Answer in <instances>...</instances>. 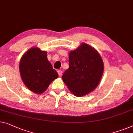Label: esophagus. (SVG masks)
<instances>
[{"instance_id":"34e87169","label":"esophagus","mask_w":133,"mask_h":133,"mask_svg":"<svg viewBox=\"0 0 133 133\" xmlns=\"http://www.w3.org/2000/svg\"><path fill=\"white\" fill-rule=\"evenodd\" d=\"M57 73H58L59 76H61L62 75V71L57 70Z\"/></svg>"}]
</instances>
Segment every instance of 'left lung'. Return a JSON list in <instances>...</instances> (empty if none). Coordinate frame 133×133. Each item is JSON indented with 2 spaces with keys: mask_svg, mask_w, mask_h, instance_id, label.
<instances>
[{
  "mask_svg": "<svg viewBox=\"0 0 133 133\" xmlns=\"http://www.w3.org/2000/svg\"><path fill=\"white\" fill-rule=\"evenodd\" d=\"M104 65L99 54L86 44L69 54V68L62 79L71 92L82 97L95 89L103 76Z\"/></svg>",
  "mask_w": 133,
  "mask_h": 133,
  "instance_id": "obj_1",
  "label": "left lung"
}]
</instances>
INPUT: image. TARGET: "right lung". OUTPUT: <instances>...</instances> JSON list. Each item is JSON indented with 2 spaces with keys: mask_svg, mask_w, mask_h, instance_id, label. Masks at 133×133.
Wrapping results in <instances>:
<instances>
[{
  "mask_svg": "<svg viewBox=\"0 0 133 133\" xmlns=\"http://www.w3.org/2000/svg\"><path fill=\"white\" fill-rule=\"evenodd\" d=\"M19 68L25 85L36 94L43 93L58 77V74L48 61L47 53L37 47L29 49L23 56Z\"/></svg>",
  "mask_w": 133,
  "mask_h": 133,
  "instance_id": "obj_1",
  "label": "right lung"
}]
</instances>
